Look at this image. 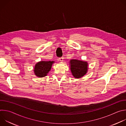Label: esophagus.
Here are the masks:
<instances>
[{"mask_svg":"<svg viewBox=\"0 0 126 126\" xmlns=\"http://www.w3.org/2000/svg\"><path fill=\"white\" fill-rule=\"evenodd\" d=\"M58 60H59V61H60V62H63V60H64V58H63V57L59 58Z\"/></svg>","mask_w":126,"mask_h":126,"instance_id":"obj_1","label":"esophagus"}]
</instances>
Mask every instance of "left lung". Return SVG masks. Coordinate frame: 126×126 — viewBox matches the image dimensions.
<instances>
[{"label":"left lung","mask_w":126,"mask_h":126,"mask_svg":"<svg viewBox=\"0 0 126 126\" xmlns=\"http://www.w3.org/2000/svg\"><path fill=\"white\" fill-rule=\"evenodd\" d=\"M69 63L71 73L75 78H80L87 73L88 64L86 61L72 59Z\"/></svg>","instance_id":"8db88e82"}]
</instances>
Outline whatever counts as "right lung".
<instances>
[{
	"instance_id": "right-lung-1",
	"label": "right lung",
	"mask_w": 126,
	"mask_h": 126,
	"mask_svg": "<svg viewBox=\"0 0 126 126\" xmlns=\"http://www.w3.org/2000/svg\"><path fill=\"white\" fill-rule=\"evenodd\" d=\"M54 63V61H41L35 64L33 70L35 75L39 78L44 77L47 76Z\"/></svg>"
}]
</instances>
